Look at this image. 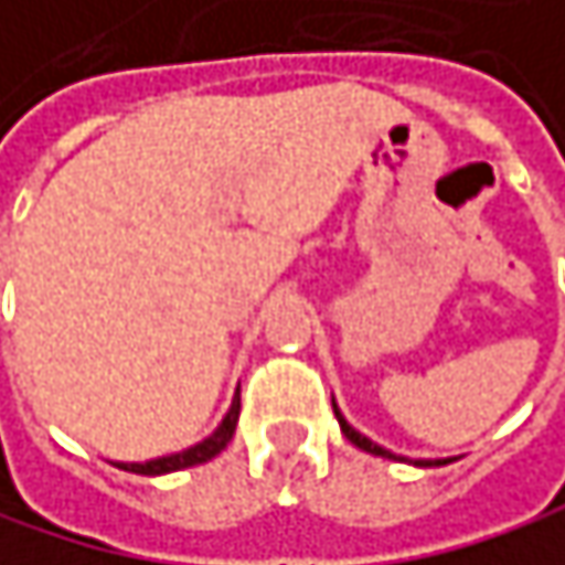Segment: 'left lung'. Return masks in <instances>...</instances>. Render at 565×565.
Returning <instances> with one entry per match:
<instances>
[{
    "instance_id": "1",
    "label": "left lung",
    "mask_w": 565,
    "mask_h": 565,
    "mask_svg": "<svg viewBox=\"0 0 565 565\" xmlns=\"http://www.w3.org/2000/svg\"><path fill=\"white\" fill-rule=\"evenodd\" d=\"M334 414H338V420H341V430H344V437H348V440H351L354 447H361V450H367V454H374V457H394V454H387L384 447H377L374 440L361 437V434H358V430H354V427H351V424H348V420L341 417V411H338V407H334ZM424 463H434V460H424Z\"/></svg>"
}]
</instances>
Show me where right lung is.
<instances>
[{"instance_id":"obj_1","label":"right lung","mask_w":565,"mask_h":565,"mask_svg":"<svg viewBox=\"0 0 565 565\" xmlns=\"http://www.w3.org/2000/svg\"><path fill=\"white\" fill-rule=\"evenodd\" d=\"M237 414H241V394L234 397V404H231V411H227V417L221 420V427L207 437V440H201L198 447H191V450H184V454H171V457H161V460H148V463H125L121 470H131V473H145V477H154V473H171V470H184V467H194V463H204V460H211V457H217L227 444H231V437H234V424H237Z\"/></svg>"}]
</instances>
